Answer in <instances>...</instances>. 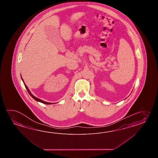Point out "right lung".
<instances>
[{
	"mask_svg": "<svg viewBox=\"0 0 158 158\" xmlns=\"http://www.w3.org/2000/svg\"><path fill=\"white\" fill-rule=\"evenodd\" d=\"M22 80H23V78H22ZM25 86L26 87V89H27V92L29 93V94H30V96L31 97L33 98V99H34L36 101H38V102H40L41 103H44V104H52V103H48V102H44V101H43L42 100H41L40 99H39V98H37L35 97L34 95H33L32 94H31V93L30 92V91L29 90V89L27 88V85L25 84Z\"/></svg>",
	"mask_w": 158,
	"mask_h": 158,
	"instance_id": "right-lung-1",
	"label": "right lung"
}]
</instances>
